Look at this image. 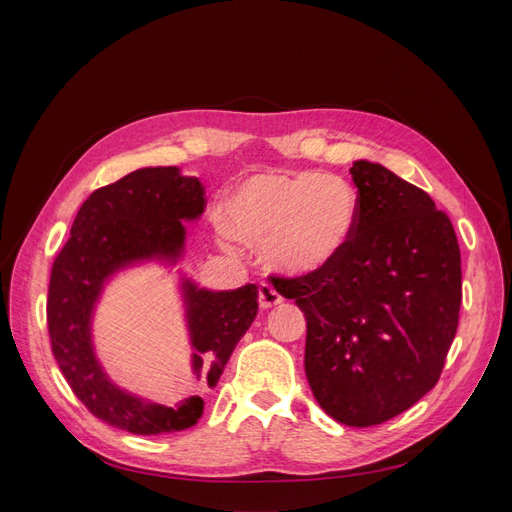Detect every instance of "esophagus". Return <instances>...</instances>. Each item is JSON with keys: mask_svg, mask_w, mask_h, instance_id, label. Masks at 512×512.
Segmentation results:
<instances>
[{"mask_svg": "<svg viewBox=\"0 0 512 512\" xmlns=\"http://www.w3.org/2000/svg\"><path fill=\"white\" fill-rule=\"evenodd\" d=\"M258 301H260L262 309H269V307L280 305L284 301V297H282L280 290H277L273 284L260 282V286H258Z\"/></svg>", "mask_w": 512, "mask_h": 512, "instance_id": "1", "label": "esophagus"}]
</instances>
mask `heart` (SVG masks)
<instances>
[{"instance_id": "1", "label": "heart", "mask_w": 512, "mask_h": 512, "mask_svg": "<svg viewBox=\"0 0 512 512\" xmlns=\"http://www.w3.org/2000/svg\"><path fill=\"white\" fill-rule=\"evenodd\" d=\"M356 211V194L342 177L316 170L267 173L230 196L226 226L241 241L267 243L280 269L309 273L342 254Z\"/></svg>"}]
</instances>
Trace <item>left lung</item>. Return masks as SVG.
<instances>
[{
	"label": "left lung",
	"instance_id": "1",
	"mask_svg": "<svg viewBox=\"0 0 512 512\" xmlns=\"http://www.w3.org/2000/svg\"><path fill=\"white\" fill-rule=\"evenodd\" d=\"M352 237L327 267L271 275L307 318L305 374L320 408L380 425L438 384L461 305V254L448 215L416 185L359 160Z\"/></svg>",
	"mask_w": 512,
	"mask_h": 512
}]
</instances>
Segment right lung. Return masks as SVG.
Wrapping results in <instances>:
<instances>
[{
    "instance_id": "1",
    "label": "right lung",
    "mask_w": 512,
    "mask_h": 512,
    "mask_svg": "<svg viewBox=\"0 0 512 512\" xmlns=\"http://www.w3.org/2000/svg\"><path fill=\"white\" fill-rule=\"evenodd\" d=\"M205 205L200 181L181 177L175 166L134 170L85 200L70 239L53 262L46 327L61 374L91 414L136 436H162L194 427L205 412V401L192 395L177 408H166L115 389L91 350V307L106 275L126 262L177 256L185 237L181 220L198 218ZM183 288L196 348L194 367L203 369L205 359V384L213 389L258 314V288L247 284L228 292H209L196 290L190 282Z\"/></svg>"
}]
</instances>
